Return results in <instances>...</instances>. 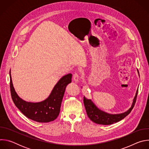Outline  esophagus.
Masks as SVG:
<instances>
[{
	"instance_id": "esophagus-1",
	"label": "esophagus",
	"mask_w": 149,
	"mask_h": 149,
	"mask_svg": "<svg viewBox=\"0 0 149 149\" xmlns=\"http://www.w3.org/2000/svg\"><path fill=\"white\" fill-rule=\"evenodd\" d=\"M73 79L75 82H78L79 81V75L77 73H75L73 75Z\"/></svg>"
}]
</instances>
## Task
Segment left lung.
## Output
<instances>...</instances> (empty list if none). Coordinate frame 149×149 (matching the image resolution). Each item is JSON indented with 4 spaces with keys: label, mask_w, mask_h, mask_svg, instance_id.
<instances>
[{
    "label": "left lung",
    "mask_w": 149,
    "mask_h": 149,
    "mask_svg": "<svg viewBox=\"0 0 149 149\" xmlns=\"http://www.w3.org/2000/svg\"><path fill=\"white\" fill-rule=\"evenodd\" d=\"M137 72L139 75V72L137 70ZM138 93V88L136 91V95L133 98L131 107L124 113L120 114H109L99 109L91 100H89L84 97V104L86 108L87 114L89 118L95 123L102 125H110L114 124L124 118L127 115H129L132 109H133L137 96Z\"/></svg>",
    "instance_id": "1"
}]
</instances>
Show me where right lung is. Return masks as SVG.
<instances>
[{
    "instance_id": "add662e5",
    "label": "right lung",
    "mask_w": 149,
    "mask_h": 149,
    "mask_svg": "<svg viewBox=\"0 0 149 149\" xmlns=\"http://www.w3.org/2000/svg\"><path fill=\"white\" fill-rule=\"evenodd\" d=\"M9 74L12 100L16 107L26 117L39 123L50 122L57 118L66 87L71 82L72 74L63 76L54 86L48 97L38 102H28L20 98L13 87L10 70Z\"/></svg>"
}]
</instances>
